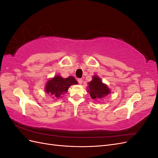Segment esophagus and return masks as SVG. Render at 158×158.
I'll return each instance as SVG.
<instances>
[{
  "label": "esophagus",
  "instance_id": "obj_1",
  "mask_svg": "<svg viewBox=\"0 0 158 158\" xmlns=\"http://www.w3.org/2000/svg\"><path fill=\"white\" fill-rule=\"evenodd\" d=\"M78 83L79 84H82V82H83V80H82V78H78Z\"/></svg>",
  "mask_w": 158,
  "mask_h": 158
}]
</instances>
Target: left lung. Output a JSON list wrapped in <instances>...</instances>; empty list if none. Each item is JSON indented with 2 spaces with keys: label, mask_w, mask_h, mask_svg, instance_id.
Instances as JSON below:
<instances>
[{
  "label": "left lung",
  "mask_w": 158,
  "mask_h": 158,
  "mask_svg": "<svg viewBox=\"0 0 158 158\" xmlns=\"http://www.w3.org/2000/svg\"><path fill=\"white\" fill-rule=\"evenodd\" d=\"M88 92H89L90 96L94 99H99L106 96L110 93V90L107 86V85L102 83L98 76H94L93 80L89 82Z\"/></svg>",
  "instance_id": "1"
}]
</instances>
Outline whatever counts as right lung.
Listing matches in <instances>:
<instances>
[{"instance_id": "add662e5", "label": "right lung", "mask_w": 158, "mask_h": 158, "mask_svg": "<svg viewBox=\"0 0 158 158\" xmlns=\"http://www.w3.org/2000/svg\"><path fill=\"white\" fill-rule=\"evenodd\" d=\"M77 84V81L73 76L63 78L60 76H56L47 82L45 85V91L47 94L51 95L52 98H59L62 95L67 92L71 85Z\"/></svg>"}]
</instances>
